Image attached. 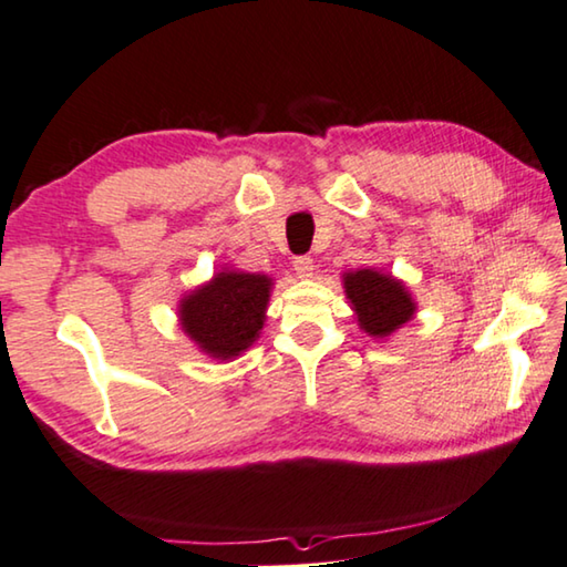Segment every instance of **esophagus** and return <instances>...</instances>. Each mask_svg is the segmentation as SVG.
<instances>
[{
	"instance_id": "34e87169",
	"label": "esophagus",
	"mask_w": 567,
	"mask_h": 567,
	"mask_svg": "<svg viewBox=\"0 0 567 567\" xmlns=\"http://www.w3.org/2000/svg\"><path fill=\"white\" fill-rule=\"evenodd\" d=\"M295 272H298L300 277H312V269H316V262H312L310 257H295Z\"/></svg>"
}]
</instances>
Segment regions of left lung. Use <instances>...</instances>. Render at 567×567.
<instances>
[{
	"mask_svg": "<svg viewBox=\"0 0 567 567\" xmlns=\"http://www.w3.org/2000/svg\"><path fill=\"white\" fill-rule=\"evenodd\" d=\"M346 298L353 305L358 326L371 338H389L416 312L409 287L379 269H355L343 275Z\"/></svg>",
	"mask_w": 567,
	"mask_h": 567,
	"instance_id": "left-lung-1",
	"label": "left lung"
}]
</instances>
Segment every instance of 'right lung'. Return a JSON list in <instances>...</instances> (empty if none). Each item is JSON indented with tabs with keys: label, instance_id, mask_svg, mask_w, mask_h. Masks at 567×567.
I'll return each mask as SVG.
<instances>
[{
	"label": "right lung",
	"instance_id": "right-lung-1",
	"mask_svg": "<svg viewBox=\"0 0 567 567\" xmlns=\"http://www.w3.org/2000/svg\"><path fill=\"white\" fill-rule=\"evenodd\" d=\"M272 277L221 269L178 302V320L202 353L231 361L255 343L265 326Z\"/></svg>",
	"mask_w": 567,
	"mask_h": 567
}]
</instances>
